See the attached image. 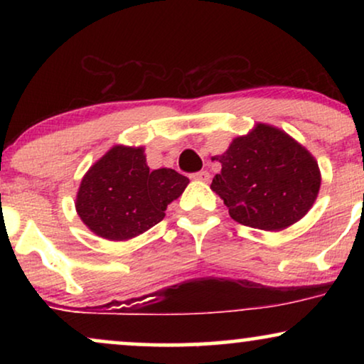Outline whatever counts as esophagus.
Masks as SVG:
<instances>
[{
  "label": "esophagus",
  "instance_id": "34e87169",
  "mask_svg": "<svg viewBox=\"0 0 364 364\" xmlns=\"http://www.w3.org/2000/svg\"><path fill=\"white\" fill-rule=\"evenodd\" d=\"M192 178H193V181H198V182H208V181H210V173H208L207 171H200V172L192 173Z\"/></svg>",
  "mask_w": 364,
  "mask_h": 364
}]
</instances>
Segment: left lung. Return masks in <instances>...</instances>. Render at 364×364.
I'll return each mask as SVG.
<instances>
[{"instance_id":"1","label":"left lung","mask_w":364,"mask_h":364,"mask_svg":"<svg viewBox=\"0 0 364 364\" xmlns=\"http://www.w3.org/2000/svg\"><path fill=\"white\" fill-rule=\"evenodd\" d=\"M212 161L222 164V172L210 188L242 225L283 230L306 215L320 192L316 159L270 124H255Z\"/></svg>"}]
</instances>
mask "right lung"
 <instances>
[{"label":"right lung","instance_id":"obj_1","mask_svg":"<svg viewBox=\"0 0 364 364\" xmlns=\"http://www.w3.org/2000/svg\"><path fill=\"white\" fill-rule=\"evenodd\" d=\"M187 186L173 168L151 171L144 147L117 144L84 173L74 205L97 237L126 242L161 222Z\"/></svg>","mask_w":364,"mask_h":364}]
</instances>
